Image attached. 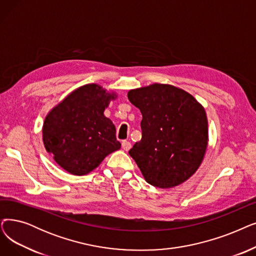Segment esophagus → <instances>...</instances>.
Here are the masks:
<instances>
[{
	"label": "esophagus",
	"instance_id": "34e87169",
	"mask_svg": "<svg viewBox=\"0 0 256 256\" xmlns=\"http://www.w3.org/2000/svg\"><path fill=\"white\" fill-rule=\"evenodd\" d=\"M121 144H122V148H124L126 152H128V150L132 148L130 142L128 141V140H124V141H122Z\"/></svg>",
	"mask_w": 256,
	"mask_h": 256
}]
</instances>
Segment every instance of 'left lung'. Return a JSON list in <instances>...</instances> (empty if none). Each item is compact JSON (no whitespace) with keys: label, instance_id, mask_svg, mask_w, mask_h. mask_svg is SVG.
<instances>
[{"label":"left lung","instance_id":"1","mask_svg":"<svg viewBox=\"0 0 256 256\" xmlns=\"http://www.w3.org/2000/svg\"><path fill=\"white\" fill-rule=\"evenodd\" d=\"M128 97L142 114V138L128 154L148 183L170 188L186 181L207 148L203 106L181 88L162 84L130 90Z\"/></svg>","mask_w":256,"mask_h":256}]
</instances>
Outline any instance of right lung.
I'll return each instance as SVG.
<instances>
[{
    "label": "right lung",
    "instance_id": "1",
    "mask_svg": "<svg viewBox=\"0 0 256 256\" xmlns=\"http://www.w3.org/2000/svg\"><path fill=\"white\" fill-rule=\"evenodd\" d=\"M114 95L86 84L55 106L44 122L42 140L54 161L72 174L84 176L121 148L113 122L104 115Z\"/></svg>",
    "mask_w": 256,
    "mask_h": 256
}]
</instances>
